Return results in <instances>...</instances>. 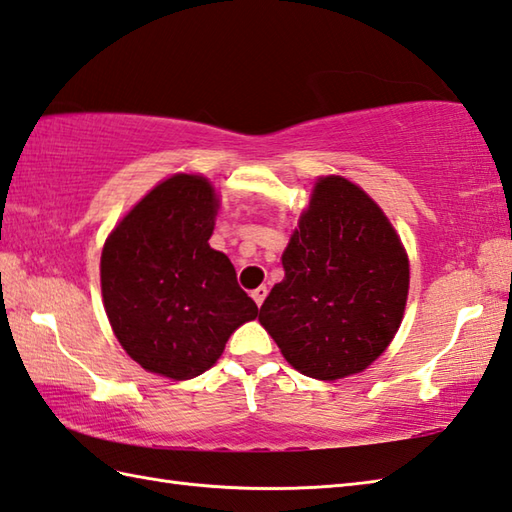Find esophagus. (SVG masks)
Instances as JSON below:
<instances>
[{
    "instance_id": "34e87169",
    "label": "esophagus",
    "mask_w": 512,
    "mask_h": 512,
    "mask_svg": "<svg viewBox=\"0 0 512 512\" xmlns=\"http://www.w3.org/2000/svg\"><path fill=\"white\" fill-rule=\"evenodd\" d=\"M266 295H268V288H266V286H259V288H255L253 292H250V297L255 299V303H257L259 308H262V303H264Z\"/></svg>"
}]
</instances>
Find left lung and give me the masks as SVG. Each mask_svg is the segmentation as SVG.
I'll return each instance as SVG.
<instances>
[{
    "label": "left lung",
    "instance_id": "left-lung-1",
    "mask_svg": "<svg viewBox=\"0 0 512 512\" xmlns=\"http://www.w3.org/2000/svg\"><path fill=\"white\" fill-rule=\"evenodd\" d=\"M281 264L286 277L270 290L259 323L303 376L358 374L387 350L405 312L409 262L363 189L321 178Z\"/></svg>",
    "mask_w": 512,
    "mask_h": 512
}]
</instances>
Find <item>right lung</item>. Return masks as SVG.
<instances>
[{"mask_svg":"<svg viewBox=\"0 0 512 512\" xmlns=\"http://www.w3.org/2000/svg\"><path fill=\"white\" fill-rule=\"evenodd\" d=\"M217 198L200 176L178 173L129 211L101 255V290L118 343L147 372L187 380L222 356L257 306L235 268L209 246Z\"/></svg>","mask_w":512,"mask_h":512,"instance_id":"right-lung-1","label":"right lung"}]
</instances>
